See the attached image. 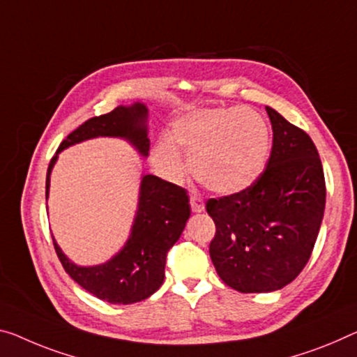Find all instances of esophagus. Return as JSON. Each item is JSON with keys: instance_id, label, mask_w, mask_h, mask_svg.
<instances>
[{"instance_id": "esophagus-1", "label": "esophagus", "mask_w": 357, "mask_h": 357, "mask_svg": "<svg viewBox=\"0 0 357 357\" xmlns=\"http://www.w3.org/2000/svg\"><path fill=\"white\" fill-rule=\"evenodd\" d=\"M190 204H191V211H193V212L204 211V201H202V197L199 195L191 193L190 195Z\"/></svg>"}]
</instances>
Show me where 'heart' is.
Returning <instances> with one entry per match:
<instances>
[{
	"mask_svg": "<svg viewBox=\"0 0 357 357\" xmlns=\"http://www.w3.org/2000/svg\"><path fill=\"white\" fill-rule=\"evenodd\" d=\"M270 142V128L255 109L206 108L177 119L172 139L161 137L151 158L164 177L178 180L185 174L178 146L197 182L217 193H236L259 178Z\"/></svg>",
	"mask_w": 357,
	"mask_h": 357,
	"instance_id": "b5f03b06",
	"label": "heart"
}]
</instances>
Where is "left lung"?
<instances>
[{"label":"left lung","instance_id":"obj_1","mask_svg":"<svg viewBox=\"0 0 357 357\" xmlns=\"http://www.w3.org/2000/svg\"><path fill=\"white\" fill-rule=\"evenodd\" d=\"M273 148L259 178L238 193L211 197L215 223L209 254L217 274L244 294L273 292L308 263L326 207L324 169L311 137L266 107Z\"/></svg>","mask_w":357,"mask_h":357}]
</instances>
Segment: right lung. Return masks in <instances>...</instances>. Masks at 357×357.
<instances>
[{
    "label": "right lung",
    "instance_id": "right-lung-1",
    "mask_svg": "<svg viewBox=\"0 0 357 357\" xmlns=\"http://www.w3.org/2000/svg\"><path fill=\"white\" fill-rule=\"evenodd\" d=\"M145 119L146 108L142 103L129 108L118 107L107 114L89 118L76 128L60 144L57 153L92 137L108 135L126 137L146 156L150 140L146 137ZM57 153L47 167L46 199L49 174L57 160ZM190 212V199L185 188L156 175H144L132 233L118 255L103 265L86 268L71 263L52 238L54 249L63 270L87 292L113 305L135 303L161 287L167 252L182 234Z\"/></svg>",
    "mask_w": 357,
    "mask_h": 357
}]
</instances>
